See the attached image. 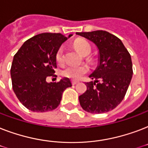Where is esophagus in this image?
<instances>
[{"instance_id":"1","label":"esophagus","mask_w":148,"mask_h":148,"mask_svg":"<svg viewBox=\"0 0 148 148\" xmlns=\"http://www.w3.org/2000/svg\"><path fill=\"white\" fill-rule=\"evenodd\" d=\"M71 82H72V84H73V85H75V84H77L78 83L79 81H74V80H73Z\"/></svg>"}]
</instances>
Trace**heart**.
<instances>
[{"instance_id": "heart-1", "label": "heart", "mask_w": 148, "mask_h": 148, "mask_svg": "<svg viewBox=\"0 0 148 148\" xmlns=\"http://www.w3.org/2000/svg\"><path fill=\"white\" fill-rule=\"evenodd\" d=\"M74 47L81 53V55L87 56L90 53L91 47L90 44L85 40H77L74 44ZM64 60V47H60L58 49V52L56 53V60L58 63H61ZM88 67L85 65H81V66H74V65H70L63 69L61 71L63 76L67 77L69 78L77 80L83 77V75L88 73Z\"/></svg>"}]
</instances>
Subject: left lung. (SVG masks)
Returning <instances> with one entry per match:
<instances>
[{
  "label": "left lung",
  "instance_id": "left-lung-1",
  "mask_svg": "<svg viewBox=\"0 0 148 148\" xmlns=\"http://www.w3.org/2000/svg\"><path fill=\"white\" fill-rule=\"evenodd\" d=\"M76 34L94 43L98 49V65L90 74L95 81L86 83L87 90L79 96L81 108L91 114L114 109L124 99L133 69L130 53L119 38L104 31Z\"/></svg>",
  "mask_w": 148,
  "mask_h": 148
}]
</instances>
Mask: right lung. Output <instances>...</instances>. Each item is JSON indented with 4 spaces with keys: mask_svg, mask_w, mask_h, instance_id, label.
I'll return each instance as SVG.
<instances>
[{
    "mask_svg": "<svg viewBox=\"0 0 148 148\" xmlns=\"http://www.w3.org/2000/svg\"><path fill=\"white\" fill-rule=\"evenodd\" d=\"M65 37L60 33H42L23 44L13 59L10 77L14 92L23 105L34 112L54 110L62 94L72 84L68 77L58 83L46 81L57 67L56 53Z\"/></svg>",
    "mask_w": 148,
    "mask_h": 148,
    "instance_id": "obj_1",
    "label": "right lung"
}]
</instances>
